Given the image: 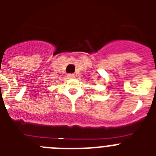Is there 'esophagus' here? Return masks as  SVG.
I'll list each match as a JSON object with an SVG mask.
<instances>
[{"label":"esophagus","mask_w":156,"mask_h":156,"mask_svg":"<svg viewBox=\"0 0 156 156\" xmlns=\"http://www.w3.org/2000/svg\"><path fill=\"white\" fill-rule=\"evenodd\" d=\"M67 77H68V79H73L74 77H75V75L73 73H70L67 75Z\"/></svg>","instance_id":"obj_1"}]
</instances>
